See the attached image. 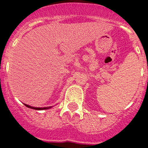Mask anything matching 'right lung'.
Masks as SVG:
<instances>
[{"instance_id": "1", "label": "right lung", "mask_w": 148, "mask_h": 148, "mask_svg": "<svg viewBox=\"0 0 148 148\" xmlns=\"http://www.w3.org/2000/svg\"><path fill=\"white\" fill-rule=\"evenodd\" d=\"M25 106H27V107L29 108H31V109H36V110H43V109H48L50 108V106L49 107H43V108H37V107H34V106H29V105H26V104H24Z\"/></svg>"}]
</instances>
